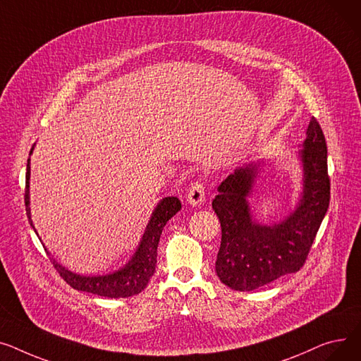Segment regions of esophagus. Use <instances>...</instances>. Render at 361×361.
Here are the masks:
<instances>
[{
    "label": "esophagus",
    "mask_w": 361,
    "mask_h": 361,
    "mask_svg": "<svg viewBox=\"0 0 361 361\" xmlns=\"http://www.w3.org/2000/svg\"><path fill=\"white\" fill-rule=\"evenodd\" d=\"M186 201L188 204H190L192 207H200L201 204H204L205 201V189L204 185L201 182H195L190 185L188 195H186Z\"/></svg>",
    "instance_id": "34e87169"
}]
</instances>
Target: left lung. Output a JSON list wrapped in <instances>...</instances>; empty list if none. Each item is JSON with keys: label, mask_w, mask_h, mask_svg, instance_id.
Listing matches in <instances>:
<instances>
[{"label": "left lung", "mask_w": 361, "mask_h": 361, "mask_svg": "<svg viewBox=\"0 0 361 361\" xmlns=\"http://www.w3.org/2000/svg\"><path fill=\"white\" fill-rule=\"evenodd\" d=\"M299 159L302 194L294 211L280 223L262 224L250 213L247 197L264 161L236 169L217 188L213 209L221 224V245L216 271L227 287L252 291L303 267L331 197L326 142L314 118L307 126Z\"/></svg>", "instance_id": "left-lung-1"}]
</instances>
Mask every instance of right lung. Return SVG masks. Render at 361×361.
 Masks as SVG:
<instances>
[{
    "mask_svg": "<svg viewBox=\"0 0 361 361\" xmlns=\"http://www.w3.org/2000/svg\"><path fill=\"white\" fill-rule=\"evenodd\" d=\"M33 148L35 145L32 147L30 154L33 153ZM29 188H30V159L27 160L25 202H26V213H27L30 226L35 228L32 221V213H30ZM180 208H182V204L176 197L163 198L154 208L150 221H148L145 227L141 242L133 258L128 261V264H125L118 271L104 274V275H80L70 271L66 267H62L55 259H52V264L55 269L59 272L61 277L66 280V283L75 290L93 293V294L103 295V298H111V299L131 298V295L141 293L147 287L150 279L153 277V274L156 271V264H157V246H159L163 227Z\"/></svg>",
    "mask_w": 361,
    "mask_h": 361,
    "instance_id": "add662e5",
    "label": "right lung"
}]
</instances>
